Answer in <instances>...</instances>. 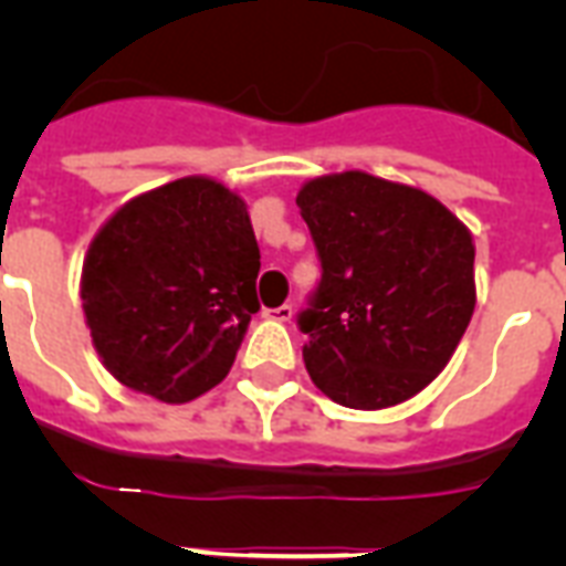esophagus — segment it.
Instances as JSON below:
<instances>
[{
    "label": "esophagus",
    "mask_w": 566,
    "mask_h": 566,
    "mask_svg": "<svg viewBox=\"0 0 566 566\" xmlns=\"http://www.w3.org/2000/svg\"><path fill=\"white\" fill-rule=\"evenodd\" d=\"M270 319H279V323H287L293 317V305H279V308H266L264 311Z\"/></svg>",
    "instance_id": "1"
}]
</instances>
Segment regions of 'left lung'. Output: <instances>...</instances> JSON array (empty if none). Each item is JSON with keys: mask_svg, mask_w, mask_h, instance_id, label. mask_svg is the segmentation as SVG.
<instances>
[{"mask_svg": "<svg viewBox=\"0 0 566 566\" xmlns=\"http://www.w3.org/2000/svg\"><path fill=\"white\" fill-rule=\"evenodd\" d=\"M317 247V291L296 326L314 385L358 411L420 394L475 308L470 231L434 196L349 170L296 196Z\"/></svg>", "mask_w": 566, "mask_h": 566, "instance_id": "8db88e82", "label": "left lung"}]
</instances>
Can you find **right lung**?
<instances>
[{
  "label": "right lung",
  "mask_w": 566,
  "mask_h": 566,
  "mask_svg": "<svg viewBox=\"0 0 566 566\" xmlns=\"http://www.w3.org/2000/svg\"><path fill=\"white\" fill-rule=\"evenodd\" d=\"M247 205L188 176L135 196L93 238L82 305L102 364L161 402H190L229 376L258 305Z\"/></svg>",
  "instance_id": "obj_1"
}]
</instances>
